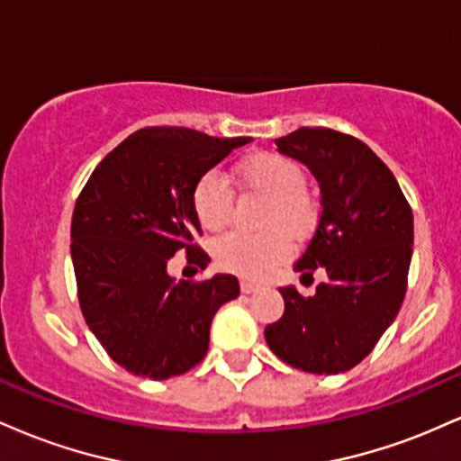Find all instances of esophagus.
I'll use <instances>...</instances> for the list:
<instances>
[{
	"label": "esophagus",
	"instance_id": "34e87169",
	"mask_svg": "<svg viewBox=\"0 0 461 461\" xmlns=\"http://www.w3.org/2000/svg\"><path fill=\"white\" fill-rule=\"evenodd\" d=\"M240 290L245 294H253V293H258V290H260V285H256L251 282H240Z\"/></svg>",
	"mask_w": 461,
	"mask_h": 461
}]
</instances>
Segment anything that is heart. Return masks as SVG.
<instances>
[{"label":"heart","instance_id":"1","mask_svg":"<svg viewBox=\"0 0 461 461\" xmlns=\"http://www.w3.org/2000/svg\"><path fill=\"white\" fill-rule=\"evenodd\" d=\"M238 177L245 188L268 199L262 216L264 234H231L214 242V260L225 271L247 279L268 277L279 264L290 258L288 236L303 238L314 225V203L305 193V176L301 167L282 153L258 151L238 164ZM193 212L199 225L208 231H219L230 223L234 193L219 171L210 168L193 186Z\"/></svg>","mask_w":461,"mask_h":461}]
</instances>
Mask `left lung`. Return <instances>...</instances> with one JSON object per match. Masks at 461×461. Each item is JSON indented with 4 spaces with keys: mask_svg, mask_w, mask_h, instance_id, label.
<instances>
[{
    "mask_svg": "<svg viewBox=\"0 0 461 461\" xmlns=\"http://www.w3.org/2000/svg\"><path fill=\"white\" fill-rule=\"evenodd\" d=\"M321 186V219L294 271L325 268L314 297L279 288L284 316L264 330L290 366L316 375L353 368L399 314L407 290L414 216L393 171L356 136L299 128L275 140ZM301 275V277H303Z\"/></svg>",
    "mask_w": 461,
    "mask_h": 461,
    "instance_id": "obj_1",
    "label": "left lung"
}]
</instances>
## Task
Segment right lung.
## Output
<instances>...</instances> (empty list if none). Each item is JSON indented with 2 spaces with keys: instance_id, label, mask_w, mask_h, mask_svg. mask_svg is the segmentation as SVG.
Returning a JSON list of instances; mask_svg holds the SVG:
<instances>
[{
  "instance_id": "1",
  "label": "right lung",
  "mask_w": 461,
  "mask_h": 461,
  "mask_svg": "<svg viewBox=\"0 0 461 461\" xmlns=\"http://www.w3.org/2000/svg\"><path fill=\"white\" fill-rule=\"evenodd\" d=\"M251 139L188 128H145L114 147L88 177L71 221V260L84 321L108 356L136 377L168 379L208 353L216 310L240 294L234 275L176 282L167 264L194 245V182Z\"/></svg>"
}]
</instances>
